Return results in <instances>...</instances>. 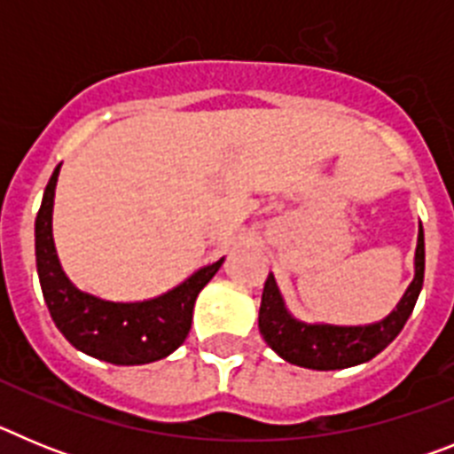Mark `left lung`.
<instances>
[{
    "label": "left lung",
    "mask_w": 454,
    "mask_h": 454,
    "mask_svg": "<svg viewBox=\"0 0 454 454\" xmlns=\"http://www.w3.org/2000/svg\"><path fill=\"white\" fill-rule=\"evenodd\" d=\"M425 275V236L419 230L416 246V277L391 316L366 327H336V325H307L293 318L284 307L275 277L268 275L259 309V332L268 346L288 364L314 371H339L364 364L384 350L414 311Z\"/></svg>",
    "instance_id": "obj_1"
}]
</instances>
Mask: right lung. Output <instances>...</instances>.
<instances>
[{"label":"right lung","instance_id":"add662e5","mask_svg":"<svg viewBox=\"0 0 454 454\" xmlns=\"http://www.w3.org/2000/svg\"><path fill=\"white\" fill-rule=\"evenodd\" d=\"M56 168L35 218V266L51 320L77 350L115 364L159 362L186 340L198 293L211 282L223 259L202 268L177 288L145 302H108L82 293L63 272L51 239V207L59 179Z\"/></svg>","mask_w":454,"mask_h":454}]
</instances>
